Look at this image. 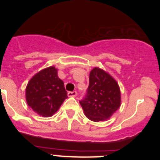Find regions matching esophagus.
<instances>
[{
    "mask_svg": "<svg viewBox=\"0 0 160 160\" xmlns=\"http://www.w3.org/2000/svg\"><path fill=\"white\" fill-rule=\"evenodd\" d=\"M67 94L69 97H75L77 95V92L76 91H71V92H68Z\"/></svg>",
    "mask_w": 160,
    "mask_h": 160,
    "instance_id": "1",
    "label": "esophagus"
}]
</instances>
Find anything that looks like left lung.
<instances>
[{
    "mask_svg": "<svg viewBox=\"0 0 160 160\" xmlns=\"http://www.w3.org/2000/svg\"><path fill=\"white\" fill-rule=\"evenodd\" d=\"M86 116L91 121H106L119 108L121 93L117 82L107 72L94 67L85 98L80 101Z\"/></svg>",
    "mask_w": 160,
    "mask_h": 160,
    "instance_id": "left-lung-1",
    "label": "left lung"
}]
</instances>
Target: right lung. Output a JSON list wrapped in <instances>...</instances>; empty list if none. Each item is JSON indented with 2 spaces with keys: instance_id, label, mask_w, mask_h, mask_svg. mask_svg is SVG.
Returning <instances> with one entry per match:
<instances>
[{
  "instance_id": "obj_1",
  "label": "right lung",
  "mask_w": 160,
  "mask_h": 160,
  "mask_svg": "<svg viewBox=\"0 0 160 160\" xmlns=\"http://www.w3.org/2000/svg\"><path fill=\"white\" fill-rule=\"evenodd\" d=\"M25 98L29 107L39 115L50 117L57 112L68 98L57 69L49 66L37 73L28 82Z\"/></svg>"
}]
</instances>
